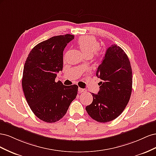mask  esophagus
<instances>
[{
	"mask_svg": "<svg viewBox=\"0 0 156 156\" xmlns=\"http://www.w3.org/2000/svg\"><path fill=\"white\" fill-rule=\"evenodd\" d=\"M78 91L79 93H84V92H87V90L86 89H83L81 88H78Z\"/></svg>",
	"mask_w": 156,
	"mask_h": 156,
	"instance_id": "1",
	"label": "esophagus"
}]
</instances>
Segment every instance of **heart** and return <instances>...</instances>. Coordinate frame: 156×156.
I'll return each mask as SVG.
<instances>
[{"instance_id": "1", "label": "heart", "mask_w": 156, "mask_h": 156, "mask_svg": "<svg viewBox=\"0 0 156 156\" xmlns=\"http://www.w3.org/2000/svg\"><path fill=\"white\" fill-rule=\"evenodd\" d=\"M77 45L87 58H91L100 49V44L95 37L89 36L80 37L77 41Z\"/></svg>"}]
</instances>
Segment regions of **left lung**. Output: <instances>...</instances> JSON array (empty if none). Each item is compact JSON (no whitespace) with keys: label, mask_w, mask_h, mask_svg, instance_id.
I'll list each match as a JSON object with an SVG mask.
<instances>
[{"label":"left lung","mask_w":156,"mask_h":156,"mask_svg":"<svg viewBox=\"0 0 156 156\" xmlns=\"http://www.w3.org/2000/svg\"><path fill=\"white\" fill-rule=\"evenodd\" d=\"M102 81L100 91L92 93L93 101L86 111L97 122H108L115 120L124 111L132 91V69L129 60L124 50L112 45L105 53L96 72Z\"/></svg>","instance_id":"8db88e82"}]
</instances>
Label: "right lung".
Returning <instances> with one entry per match:
<instances>
[{"label": "right lung", "instance_id": "1", "mask_svg": "<svg viewBox=\"0 0 156 156\" xmlns=\"http://www.w3.org/2000/svg\"><path fill=\"white\" fill-rule=\"evenodd\" d=\"M72 34L53 36L33 48L25 61L22 87L32 111L40 120L53 123L66 115L76 98L78 86H65L55 78L63 68V51Z\"/></svg>", "mask_w": 156, "mask_h": 156}]
</instances>
